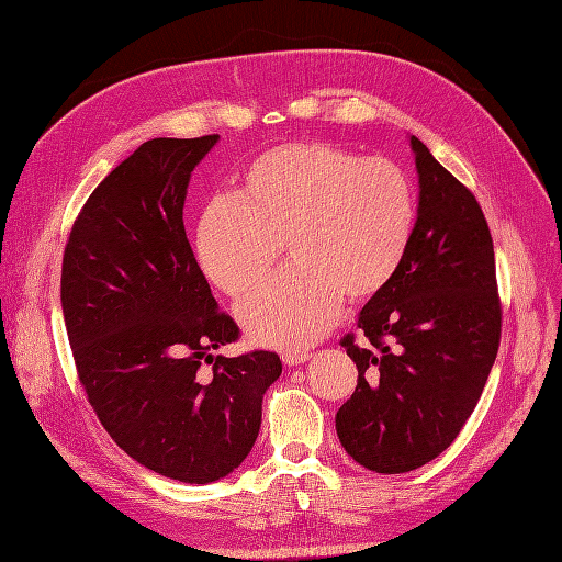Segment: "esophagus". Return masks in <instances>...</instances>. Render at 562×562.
<instances>
[{"instance_id":"1","label":"esophagus","mask_w":562,"mask_h":562,"mask_svg":"<svg viewBox=\"0 0 562 562\" xmlns=\"http://www.w3.org/2000/svg\"><path fill=\"white\" fill-rule=\"evenodd\" d=\"M308 360V351H285L283 353V362L288 367H295V364H302Z\"/></svg>"}]
</instances>
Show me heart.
<instances>
[{
  "instance_id": "obj_1",
  "label": "heart",
  "mask_w": 562,
  "mask_h": 562,
  "mask_svg": "<svg viewBox=\"0 0 562 562\" xmlns=\"http://www.w3.org/2000/svg\"><path fill=\"white\" fill-rule=\"evenodd\" d=\"M237 195L202 211L195 256L206 279L239 300L285 246L293 269L239 306L246 333L265 346L312 344L335 323L344 295L379 293L416 225L414 186L397 162L321 139L260 153L241 171Z\"/></svg>"
}]
</instances>
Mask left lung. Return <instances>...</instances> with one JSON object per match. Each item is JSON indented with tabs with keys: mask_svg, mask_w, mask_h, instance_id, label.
<instances>
[{
	"mask_svg": "<svg viewBox=\"0 0 562 562\" xmlns=\"http://www.w3.org/2000/svg\"><path fill=\"white\" fill-rule=\"evenodd\" d=\"M418 221L395 277L358 316L360 341L341 346L358 367L337 412L346 453L379 474L423 468L447 451L488 381L502 333L495 250L468 186L412 137Z\"/></svg>",
	"mask_w": 562,
	"mask_h": 562,
	"instance_id": "1",
	"label": "left lung"
}]
</instances>
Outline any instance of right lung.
Instances as JSON below:
<instances>
[{
	"label": "right lung",
	"mask_w": 562,
	"mask_h": 562,
	"mask_svg": "<svg viewBox=\"0 0 562 562\" xmlns=\"http://www.w3.org/2000/svg\"><path fill=\"white\" fill-rule=\"evenodd\" d=\"M216 142H144L92 190L63 256V314L90 406L130 458L183 483L241 465L281 374L274 351L214 356L241 333L192 254L183 202Z\"/></svg>",
	"instance_id": "obj_1"
}]
</instances>
